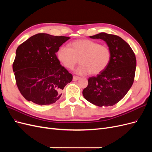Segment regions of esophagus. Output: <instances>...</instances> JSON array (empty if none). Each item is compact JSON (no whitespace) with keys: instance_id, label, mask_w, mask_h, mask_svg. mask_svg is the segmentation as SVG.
Masks as SVG:
<instances>
[{"instance_id":"1","label":"esophagus","mask_w":152,"mask_h":152,"mask_svg":"<svg viewBox=\"0 0 152 152\" xmlns=\"http://www.w3.org/2000/svg\"><path fill=\"white\" fill-rule=\"evenodd\" d=\"M80 77H77V76H75V75H73V81H76L78 79H79Z\"/></svg>"}]
</instances>
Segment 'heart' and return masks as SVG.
<instances>
[{"mask_svg":"<svg viewBox=\"0 0 152 152\" xmlns=\"http://www.w3.org/2000/svg\"><path fill=\"white\" fill-rule=\"evenodd\" d=\"M70 48H59L57 56L63 65L73 69L79 61L80 65L75 72L79 75H96L107 68L111 59L108 47L89 39H79L70 43Z\"/></svg>","mask_w":152,"mask_h":152,"instance_id":"heart-1","label":"heart"}]
</instances>
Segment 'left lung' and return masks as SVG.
Here are the masks:
<instances>
[{"label":"left lung","mask_w":152,"mask_h":152,"mask_svg":"<svg viewBox=\"0 0 152 152\" xmlns=\"http://www.w3.org/2000/svg\"><path fill=\"white\" fill-rule=\"evenodd\" d=\"M91 39L103 40L111 51V59L104 70L91 77L88 86L82 91L84 98L98 107L115 104L126 96L135 76L136 59L132 49L117 35L99 33Z\"/></svg>","instance_id":"8db88e82"}]
</instances>
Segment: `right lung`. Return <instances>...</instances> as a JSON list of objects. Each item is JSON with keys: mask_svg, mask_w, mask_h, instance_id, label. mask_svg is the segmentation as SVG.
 Here are the masks:
<instances>
[{"mask_svg": "<svg viewBox=\"0 0 152 152\" xmlns=\"http://www.w3.org/2000/svg\"><path fill=\"white\" fill-rule=\"evenodd\" d=\"M70 38L38 34L16 49L12 70L18 88L28 102L39 105L55 103L73 76L60 65L56 53Z\"/></svg>", "mask_w": 152, "mask_h": 152, "instance_id": "obj_1", "label": "right lung"}]
</instances>
